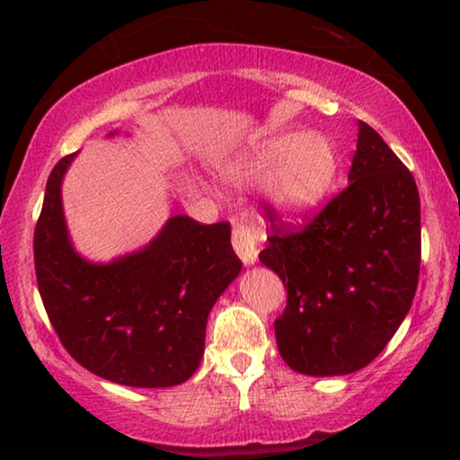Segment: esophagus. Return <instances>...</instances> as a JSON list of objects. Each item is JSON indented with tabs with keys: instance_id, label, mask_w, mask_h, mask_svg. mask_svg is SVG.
Here are the masks:
<instances>
[{
	"instance_id": "obj_1",
	"label": "esophagus",
	"mask_w": 460,
	"mask_h": 460,
	"mask_svg": "<svg viewBox=\"0 0 460 460\" xmlns=\"http://www.w3.org/2000/svg\"><path fill=\"white\" fill-rule=\"evenodd\" d=\"M260 238L261 232L257 226H234V232H232V247H234L236 255L241 257L244 266H253L257 261V255H260Z\"/></svg>"
}]
</instances>
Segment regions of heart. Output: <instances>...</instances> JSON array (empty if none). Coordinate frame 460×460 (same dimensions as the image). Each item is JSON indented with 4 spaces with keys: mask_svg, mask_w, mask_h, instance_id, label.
<instances>
[{
    "mask_svg": "<svg viewBox=\"0 0 460 460\" xmlns=\"http://www.w3.org/2000/svg\"><path fill=\"white\" fill-rule=\"evenodd\" d=\"M335 173L331 144L301 131L261 137L219 163L222 180L234 188H253L270 180V200L287 217H301L316 209L329 194Z\"/></svg>",
    "mask_w": 460,
    "mask_h": 460,
    "instance_id": "heart-1",
    "label": "heart"
}]
</instances>
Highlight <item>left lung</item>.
Returning a JSON list of instances; mask_svg holds the SVG:
<instances>
[{
	"label": "left lung",
	"mask_w": 460,
	"mask_h": 460,
	"mask_svg": "<svg viewBox=\"0 0 460 460\" xmlns=\"http://www.w3.org/2000/svg\"><path fill=\"white\" fill-rule=\"evenodd\" d=\"M349 184L301 232L272 207L260 253L285 282L276 343L301 375L356 373L375 360L411 310L420 266V200L412 173L358 121Z\"/></svg>",
	"instance_id": "1"
}]
</instances>
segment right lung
<instances>
[{"label": "right lung", "mask_w": 460, "mask_h": 460, "mask_svg": "<svg viewBox=\"0 0 460 460\" xmlns=\"http://www.w3.org/2000/svg\"><path fill=\"white\" fill-rule=\"evenodd\" d=\"M75 156L49 173L35 228L37 285L49 323L68 354L106 381L180 385L203 360L211 307L241 274L230 224L173 216L146 247L93 263L73 247L62 209V180Z\"/></svg>", "instance_id": "add662e5"}]
</instances>
